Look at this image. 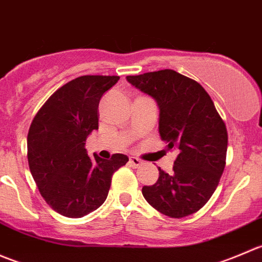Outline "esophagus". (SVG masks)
I'll return each instance as SVG.
<instances>
[{
  "instance_id": "esophagus-1",
  "label": "esophagus",
  "mask_w": 262,
  "mask_h": 262,
  "mask_svg": "<svg viewBox=\"0 0 262 262\" xmlns=\"http://www.w3.org/2000/svg\"><path fill=\"white\" fill-rule=\"evenodd\" d=\"M142 163H143V161H141L139 158L133 157V156L129 157V165H130L132 167H138V166H141Z\"/></svg>"
}]
</instances>
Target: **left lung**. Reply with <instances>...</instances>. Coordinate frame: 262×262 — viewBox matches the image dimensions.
Segmentation results:
<instances>
[{
    "label": "left lung",
    "instance_id": "8db88e82",
    "mask_svg": "<svg viewBox=\"0 0 262 262\" xmlns=\"http://www.w3.org/2000/svg\"><path fill=\"white\" fill-rule=\"evenodd\" d=\"M160 107V136L176 148L172 173L158 168L156 184L143 186L144 199L165 215L184 218L202 209L226 166L228 133L213 100L200 83L173 70L126 76Z\"/></svg>",
    "mask_w": 262,
    "mask_h": 262
}]
</instances>
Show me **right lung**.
<instances>
[{
  "label": "right lung",
  "instance_id": "obj_1",
  "mask_svg": "<svg viewBox=\"0 0 262 262\" xmlns=\"http://www.w3.org/2000/svg\"><path fill=\"white\" fill-rule=\"evenodd\" d=\"M119 76H81L44 102L28 133V162L47 204L68 218H82L101 207L115 171L129 158H90L87 136L99 129V102Z\"/></svg>",
  "mask_w": 262,
  "mask_h": 262
}]
</instances>
